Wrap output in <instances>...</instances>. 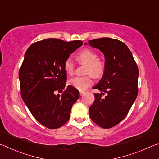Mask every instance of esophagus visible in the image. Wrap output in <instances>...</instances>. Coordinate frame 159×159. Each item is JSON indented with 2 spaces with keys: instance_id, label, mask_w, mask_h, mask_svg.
Instances as JSON below:
<instances>
[{
  "instance_id": "esophagus-1",
  "label": "esophagus",
  "mask_w": 159,
  "mask_h": 159,
  "mask_svg": "<svg viewBox=\"0 0 159 159\" xmlns=\"http://www.w3.org/2000/svg\"><path fill=\"white\" fill-rule=\"evenodd\" d=\"M79 93H80V96H82L83 95H84L85 92H83V91H80Z\"/></svg>"
}]
</instances>
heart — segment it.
I'll use <instances>...</instances> for the list:
<instances>
[{"label":"heart","instance_id":"obj_1","mask_svg":"<svg viewBox=\"0 0 159 159\" xmlns=\"http://www.w3.org/2000/svg\"><path fill=\"white\" fill-rule=\"evenodd\" d=\"M77 60L79 62L87 65L85 73L92 74L95 77H99L103 74L105 69V63L98 59V54L94 51L85 49L78 54ZM64 69L69 75L74 74L75 71V64L71 58H67L64 62ZM93 79L91 75L86 76H77L69 80L68 83L79 90H85L93 84Z\"/></svg>","mask_w":159,"mask_h":159}]
</instances>
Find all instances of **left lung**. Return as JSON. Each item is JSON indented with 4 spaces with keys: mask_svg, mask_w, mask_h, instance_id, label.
Segmentation results:
<instances>
[{
    "mask_svg": "<svg viewBox=\"0 0 159 159\" xmlns=\"http://www.w3.org/2000/svg\"><path fill=\"white\" fill-rule=\"evenodd\" d=\"M88 44L102 51L105 58L103 76L93 88L102 93L94 94L90 116L97 125L110 128L124 119L137 98L138 67L127 45L117 39L101 38L90 40ZM104 92L107 95L102 98Z\"/></svg>",
    "mask_w": 159,
    "mask_h": 159,
    "instance_id": "obj_1",
    "label": "left lung"
}]
</instances>
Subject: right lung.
Segmentation results:
<instances>
[{
    "label": "right lung",
    "instance_id": "add662e5",
    "mask_svg": "<svg viewBox=\"0 0 159 159\" xmlns=\"http://www.w3.org/2000/svg\"><path fill=\"white\" fill-rule=\"evenodd\" d=\"M82 45L81 41L48 39L31 45L25 53L19 71L21 98L33 116L48 128L65 124L79 98V90L71 85L61 96L55 92L65 88L64 61Z\"/></svg>",
    "mask_w": 159,
    "mask_h": 159
}]
</instances>
